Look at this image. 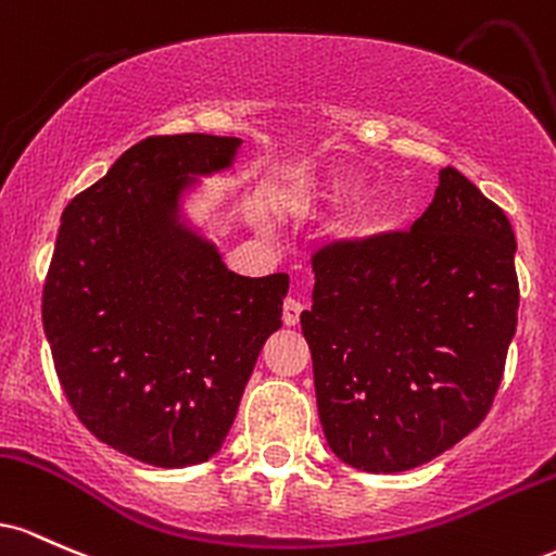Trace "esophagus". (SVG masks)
<instances>
[{"label": "esophagus", "mask_w": 556, "mask_h": 556, "mask_svg": "<svg viewBox=\"0 0 556 556\" xmlns=\"http://www.w3.org/2000/svg\"><path fill=\"white\" fill-rule=\"evenodd\" d=\"M302 309H304V302H299V299H294V296L286 299V302H283V323H286V326H296Z\"/></svg>", "instance_id": "34e87169"}]
</instances>
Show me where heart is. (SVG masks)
Masks as SVG:
<instances>
[{
  "instance_id": "obj_1",
  "label": "heart",
  "mask_w": 556,
  "mask_h": 556,
  "mask_svg": "<svg viewBox=\"0 0 556 556\" xmlns=\"http://www.w3.org/2000/svg\"><path fill=\"white\" fill-rule=\"evenodd\" d=\"M357 186L359 180L354 178H336L323 189L320 197L323 202L328 204H341L357 191ZM386 217H389V207H386L383 199L367 197L346 212L344 220L339 223V233L344 236L346 241H352V244H365V241H370L372 236H378L380 230H383Z\"/></svg>"
}]
</instances>
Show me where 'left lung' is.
I'll return each instance as SVG.
<instances>
[{"instance_id": "obj_1", "label": "left lung", "mask_w": 556, "mask_h": 556, "mask_svg": "<svg viewBox=\"0 0 556 556\" xmlns=\"http://www.w3.org/2000/svg\"><path fill=\"white\" fill-rule=\"evenodd\" d=\"M515 252L507 215L444 167L409 233L315 254L302 333L341 463L413 470L483 422L517 328Z\"/></svg>"}]
</instances>
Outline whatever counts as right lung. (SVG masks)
Returning <instances> with one entry per match:
<instances>
[{
	"mask_svg": "<svg viewBox=\"0 0 556 556\" xmlns=\"http://www.w3.org/2000/svg\"><path fill=\"white\" fill-rule=\"evenodd\" d=\"M241 139L184 134L130 147L62 212L43 283V333L78 420L154 467L226 444L289 276L244 278L186 215L199 178L230 170Z\"/></svg>",
	"mask_w": 556,
	"mask_h": 556,
	"instance_id": "right-lung-1",
	"label": "right lung"
}]
</instances>
